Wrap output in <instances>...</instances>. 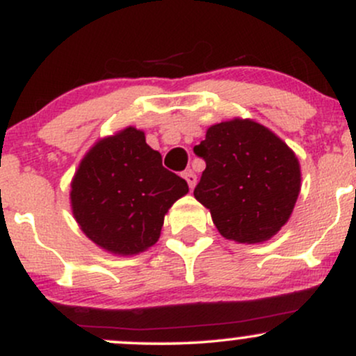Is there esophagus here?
<instances>
[{
    "label": "esophagus",
    "instance_id": "obj_1",
    "mask_svg": "<svg viewBox=\"0 0 356 356\" xmlns=\"http://www.w3.org/2000/svg\"><path fill=\"white\" fill-rule=\"evenodd\" d=\"M182 177L186 179L187 184H189V189H194L195 182H197V175H195V174L192 172V170L189 169V170H186V172L182 174Z\"/></svg>",
    "mask_w": 356,
    "mask_h": 356
}]
</instances>
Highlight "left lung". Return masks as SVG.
I'll return each instance as SVG.
<instances>
[{"instance_id": "8db88e82", "label": "left lung", "mask_w": 356, "mask_h": 356, "mask_svg": "<svg viewBox=\"0 0 356 356\" xmlns=\"http://www.w3.org/2000/svg\"><path fill=\"white\" fill-rule=\"evenodd\" d=\"M194 152L206 161L194 197L222 238L259 244L288 222L301 189L300 162L268 127L239 117L220 122Z\"/></svg>"}]
</instances>
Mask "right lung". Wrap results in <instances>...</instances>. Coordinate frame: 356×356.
<instances>
[{
	"label": "right lung",
	"mask_w": 356,
	"mask_h": 356,
	"mask_svg": "<svg viewBox=\"0 0 356 356\" xmlns=\"http://www.w3.org/2000/svg\"><path fill=\"white\" fill-rule=\"evenodd\" d=\"M70 206L85 236L115 256L154 246L172 204L189 192L182 177L162 167L145 134L125 127L100 138L72 179Z\"/></svg>",
	"instance_id": "1"
}]
</instances>
